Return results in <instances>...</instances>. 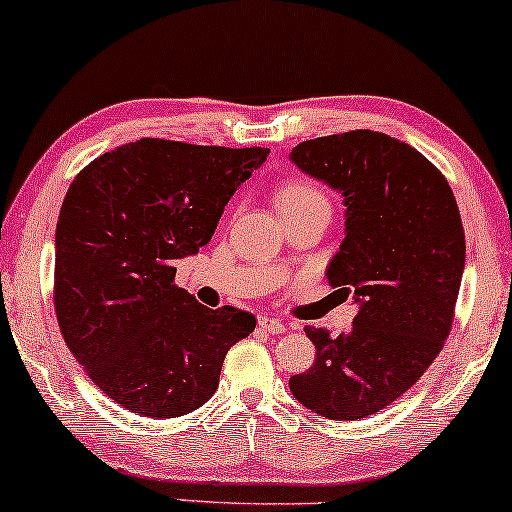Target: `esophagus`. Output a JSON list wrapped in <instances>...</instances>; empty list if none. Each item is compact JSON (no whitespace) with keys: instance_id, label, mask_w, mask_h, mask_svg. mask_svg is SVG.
Instances as JSON below:
<instances>
[{"instance_id":"34e87169","label":"esophagus","mask_w":512,"mask_h":512,"mask_svg":"<svg viewBox=\"0 0 512 512\" xmlns=\"http://www.w3.org/2000/svg\"><path fill=\"white\" fill-rule=\"evenodd\" d=\"M258 328H261V331H265V333H270V335H282V333H286V324H284L282 319L261 317V319H258Z\"/></svg>"}]
</instances>
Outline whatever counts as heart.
<instances>
[{
  "instance_id": "1",
  "label": "heart",
  "mask_w": 512,
  "mask_h": 512,
  "mask_svg": "<svg viewBox=\"0 0 512 512\" xmlns=\"http://www.w3.org/2000/svg\"><path fill=\"white\" fill-rule=\"evenodd\" d=\"M275 205L279 214L291 216L300 212H326L331 216V200L324 188L310 179H286L275 188Z\"/></svg>"
}]
</instances>
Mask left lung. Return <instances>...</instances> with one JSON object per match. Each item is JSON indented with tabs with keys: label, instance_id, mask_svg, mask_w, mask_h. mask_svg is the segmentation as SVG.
<instances>
[{
	"label": "left lung",
	"instance_id": "8db88e82",
	"mask_svg": "<svg viewBox=\"0 0 512 512\" xmlns=\"http://www.w3.org/2000/svg\"><path fill=\"white\" fill-rule=\"evenodd\" d=\"M289 158L342 195L345 240L326 277L359 305L352 331L307 326L317 361L291 394L326 419H363L403 396L452 328L466 240L443 174L410 144L373 130L317 137Z\"/></svg>",
	"mask_w": 512,
	"mask_h": 512
}]
</instances>
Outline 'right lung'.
Masks as SVG:
<instances>
[{
    "instance_id": "right-lung-1",
    "label": "right lung",
    "mask_w": 512,
    "mask_h": 512,
    "mask_svg": "<svg viewBox=\"0 0 512 512\" xmlns=\"http://www.w3.org/2000/svg\"><path fill=\"white\" fill-rule=\"evenodd\" d=\"M268 149L137 139L76 174L55 228V314L74 359L125 410L181 417L219 387L254 314L174 286Z\"/></svg>"
}]
</instances>
